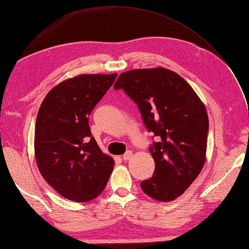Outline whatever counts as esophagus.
Wrapping results in <instances>:
<instances>
[{"label": "esophagus", "instance_id": "obj_1", "mask_svg": "<svg viewBox=\"0 0 249 249\" xmlns=\"http://www.w3.org/2000/svg\"><path fill=\"white\" fill-rule=\"evenodd\" d=\"M132 156H133V153L131 152V151H128V152H125V153L123 155V160L126 161V160H129Z\"/></svg>", "mask_w": 249, "mask_h": 249}]
</instances>
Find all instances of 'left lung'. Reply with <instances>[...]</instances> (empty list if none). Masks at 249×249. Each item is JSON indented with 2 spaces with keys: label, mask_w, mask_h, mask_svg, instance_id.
<instances>
[{
  "label": "left lung",
  "mask_w": 249,
  "mask_h": 249,
  "mask_svg": "<svg viewBox=\"0 0 249 249\" xmlns=\"http://www.w3.org/2000/svg\"><path fill=\"white\" fill-rule=\"evenodd\" d=\"M138 106L149 132L160 138L150 147L153 177L142 180L145 195L171 202L197 178L206 161L209 120L205 105L185 79L163 69H138L120 74L114 84Z\"/></svg>",
  "instance_id": "1"
}]
</instances>
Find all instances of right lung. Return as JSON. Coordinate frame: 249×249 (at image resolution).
<instances>
[{"instance_id": "add662e5", "label": "right lung", "mask_w": 249, "mask_h": 249, "mask_svg": "<svg viewBox=\"0 0 249 249\" xmlns=\"http://www.w3.org/2000/svg\"><path fill=\"white\" fill-rule=\"evenodd\" d=\"M117 74H86L66 79L42 101L35 128L39 171L60 196L84 203L105 190L114 160L92 136L89 116Z\"/></svg>"}]
</instances>
